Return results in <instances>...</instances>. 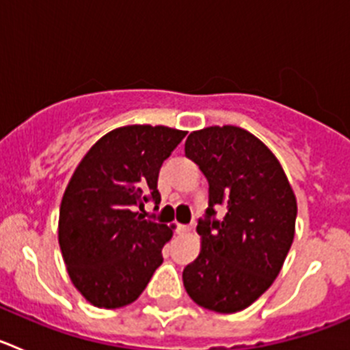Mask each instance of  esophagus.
Wrapping results in <instances>:
<instances>
[{
  "label": "esophagus",
  "instance_id": "34e87169",
  "mask_svg": "<svg viewBox=\"0 0 350 350\" xmlns=\"http://www.w3.org/2000/svg\"><path fill=\"white\" fill-rule=\"evenodd\" d=\"M177 231H178V233H189V231H191V226H187V224H178V226H177Z\"/></svg>",
  "mask_w": 350,
  "mask_h": 350
}]
</instances>
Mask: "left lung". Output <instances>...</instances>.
<instances>
[{
    "label": "left lung",
    "mask_w": 350,
    "mask_h": 350,
    "mask_svg": "<svg viewBox=\"0 0 350 350\" xmlns=\"http://www.w3.org/2000/svg\"><path fill=\"white\" fill-rule=\"evenodd\" d=\"M185 156L208 180V208L198 221L202 250L184 268V287L200 307L240 312L273 284L286 261L296 196L270 148L237 126L193 131ZM215 208L224 218L215 219Z\"/></svg>",
    "instance_id": "1"
}]
</instances>
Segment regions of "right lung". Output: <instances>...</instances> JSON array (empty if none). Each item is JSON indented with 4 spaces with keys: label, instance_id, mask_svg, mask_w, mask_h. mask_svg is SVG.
<instances>
[{
    "label": "right lung",
    "instance_id": "right-lung-1",
    "mask_svg": "<svg viewBox=\"0 0 350 350\" xmlns=\"http://www.w3.org/2000/svg\"><path fill=\"white\" fill-rule=\"evenodd\" d=\"M185 135L166 126L117 128L71 175L59 208V247L71 282L94 307L133 303L163 262L173 226L137 210L161 202L159 168Z\"/></svg>",
    "mask_w": 350,
    "mask_h": 350
}]
</instances>
